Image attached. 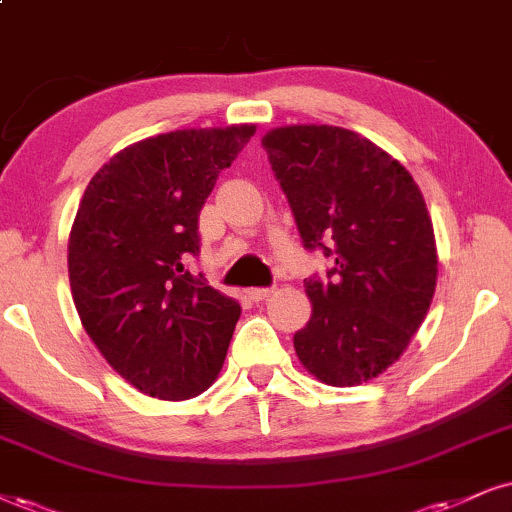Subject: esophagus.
Masks as SVG:
<instances>
[{
	"label": "esophagus",
	"mask_w": 512,
	"mask_h": 512,
	"mask_svg": "<svg viewBox=\"0 0 512 512\" xmlns=\"http://www.w3.org/2000/svg\"><path fill=\"white\" fill-rule=\"evenodd\" d=\"M273 294V287H251L249 289V299L251 301H263Z\"/></svg>",
	"instance_id": "1"
}]
</instances>
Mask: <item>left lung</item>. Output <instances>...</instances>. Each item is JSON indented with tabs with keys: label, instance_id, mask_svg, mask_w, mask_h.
I'll use <instances>...</instances> for the list:
<instances>
[{
	"label": "left lung",
	"instance_id": "1",
	"mask_svg": "<svg viewBox=\"0 0 512 512\" xmlns=\"http://www.w3.org/2000/svg\"><path fill=\"white\" fill-rule=\"evenodd\" d=\"M301 242L332 261L304 280L311 320L294 349L332 387L368 382L399 361L430 311L437 244L420 187L356 132L289 125L263 137Z\"/></svg>",
	"mask_w": 512,
	"mask_h": 512
}]
</instances>
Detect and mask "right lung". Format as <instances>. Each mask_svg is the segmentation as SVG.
<instances>
[{"instance_id":"1","label":"right lung","mask_w":512,"mask_h":512,"mask_svg":"<svg viewBox=\"0 0 512 512\" xmlns=\"http://www.w3.org/2000/svg\"><path fill=\"white\" fill-rule=\"evenodd\" d=\"M254 125L175 130L123 149L87 185L68 239V277L87 334L144 394L182 401L211 387L237 301L189 273L199 213Z\"/></svg>"}]
</instances>
